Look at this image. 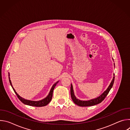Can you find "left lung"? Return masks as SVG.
<instances>
[{
  "mask_svg": "<svg viewBox=\"0 0 130 130\" xmlns=\"http://www.w3.org/2000/svg\"><path fill=\"white\" fill-rule=\"evenodd\" d=\"M113 59V58H112ZM113 60L114 59H113ZM114 65L115 67V64L114 63ZM115 74L114 73V76L113 78V79L111 81L110 84L107 88V89L103 92V93L100 95L99 97L94 98V99H92L90 100H80L78 99V98H76V97L75 95V93H74V91H73V88L72 84H71V87H70V94H71V97L73 101V102L75 103L76 104L78 105V106H93L96 104H98L99 103H100L106 97V96L108 94L109 91H110V89L112 88L113 85L114 84V80H115Z\"/></svg>",
  "mask_w": 130,
  "mask_h": 130,
  "instance_id": "8db88e82",
  "label": "left lung"
}]
</instances>
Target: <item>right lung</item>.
I'll list each match as a JSON object with an SVG mask.
<instances>
[{"instance_id": "1", "label": "right lung", "mask_w": 130, "mask_h": 130, "mask_svg": "<svg viewBox=\"0 0 130 130\" xmlns=\"http://www.w3.org/2000/svg\"><path fill=\"white\" fill-rule=\"evenodd\" d=\"M9 82L10 83L12 87V88L13 89L15 93L16 94V95H17L18 98L24 104L28 105H30V106H36V107H42V106H44L47 105L48 103H50V102L51 101L52 98V94H53V91L54 90V87L56 86V85L57 84V83L59 82V81H57L56 83H55L52 86L49 94L47 95V96L44 99L41 100H39V101H32V100H27L23 98H22V97H21L19 95H18L16 91H15V90L14 89V88H13L12 83H11V81L10 80V73L9 72Z\"/></svg>"}]
</instances>
